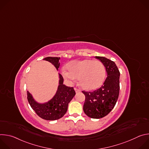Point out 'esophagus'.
<instances>
[{
    "mask_svg": "<svg viewBox=\"0 0 149 149\" xmlns=\"http://www.w3.org/2000/svg\"><path fill=\"white\" fill-rule=\"evenodd\" d=\"M74 90L75 91V92L76 93H80V90H79V89H78V88H74Z\"/></svg>",
    "mask_w": 149,
    "mask_h": 149,
    "instance_id": "obj_1",
    "label": "esophagus"
}]
</instances>
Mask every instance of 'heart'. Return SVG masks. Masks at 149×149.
<instances>
[{
    "mask_svg": "<svg viewBox=\"0 0 149 149\" xmlns=\"http://www.w3.org/2000/svg\"><path fill=\"white\" fill-rule=\"evenodd\" d=\"M68 71L62 70V75L70 81L78 79L80 86L86 90L100 87L105 77V68L99 60L86 59L74 61L67 65Z\"/></svg>",
    "mask_w": 149,
    "mask_h": 149,
    "instance_id": "obj_1",
    "label": "heart"
}]
</instances>
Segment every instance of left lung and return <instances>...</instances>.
I'll use <instances>...</instances> for the list:
<instances>
[{
  "instance_id": "obj_1",
  "label": "left lung",
  "mask_w": 149,
  "mask_h": 149,
  "mask_svg": "<svg viewBox=\"0 0 149 149\" xmlns=\"http://www.w3.org/2000/svg\"><path fill=\"white\" fill-rule=\"evenodd\" d=\"M104 64L107 77L102 86L94 91H82L86 96L83 110L92 118H101L113 109L120 91V71L114 62L102 56H95Z\"/></svg>"
}]
</instances>
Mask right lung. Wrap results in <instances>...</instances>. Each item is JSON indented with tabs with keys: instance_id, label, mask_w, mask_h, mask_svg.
Returning <instances> with one entry per match:
<instances>
[{
	"instance_id": "1",
	"label": "right lung",
	"mask_w": 149,
	"mask_h": 149,
	"mask_svg": "<svg viewBox=\"0 0 149 149\" xmlns=\"http://www.w3.org/2000/svg\"><path fill=\"white\" fill-rule=\"evenodd\" d=\"M59 59V57H47L44 59L52 63L57 70L60 65ZM59 77L58 90L54 97L47 102L44 104L37 102L32 95L27 91V98L31 107L39 117L46 120H58L64 116L68 110L69 102L75 95L74 88L63 84L62 76L59 74Z\"/></svg>"
}]
</instances>
